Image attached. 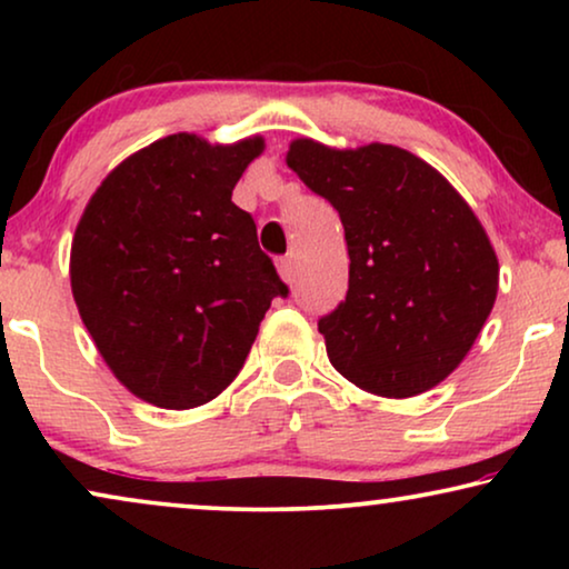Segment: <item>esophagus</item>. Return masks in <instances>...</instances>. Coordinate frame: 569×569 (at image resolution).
I'll return each mask as SVG.
<instances>
[{"instance_id":"1","label":"esophagus","mask_w":569,"mask_h":569,"mask_svg":"<svg viewBox=\"0 0 569 569\" xmlns=\"http://www.w3.org/2000/svg\"><path fill=\"white\" fill-rule=\"evenodd\" d=\"M277 269H279V277H282L284 282H292V277H295L292 256H284V259H279V261H277Z\"/></svg>"}]
</instances>
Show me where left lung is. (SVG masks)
Returning a JSON list of instances; mask_svg holds the SVG:
<instances>
[{
    "instance_id": "1",
    "label": "left lung",
    "mask_w": 569,
    "mask_h": 569,
    "mask_svg": "<svg viewBox=\"0 0 569 569\" xmlns=\"http://www.w3.org/2000/svg\"><path fill=\"white\" fill-rule=\"evenodd\" d=\"M287 166L345 224L349 290L318 321L331 365L386 399L430 391L469 355L497 298L500 267L477 214L393 144L295 139Z\"/></svg>"
}]
</instances>
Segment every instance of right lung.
Wrapping results in <instances>:
<instances>
[{"mask_svg":"<svg viewBox=\"0 0 569 569\" xmlns=\"http://www.w3.org/2000/svg\"><path fill=\"white\" fill-rule=\"evenodd\" d=\"M263 139L170 134L113 168L74 230L69 277L113 376L162 409L212 401L287 284L232 189Z\"/></svg>","mask_w":569,"mask_h":569,"instance_id":"right-lung-1","label":"right lung"}]
</instances>
